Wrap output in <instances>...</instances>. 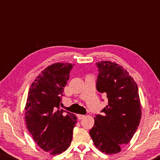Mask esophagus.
Segmentation results:
<instances>
[{
	"label": "esophagus",
	"mask_w": 160,
	"mask_h": 160,
	"mask_svg": "<svg viewBox=\"0 0 160 160\" xmlns=\"http://www.w3.org/2000/svg\"><path fill=\"white\" fill-rule=\"evenodd\" d=\"M77 117H78V119H84L85 116L84 115H82V114H78Z\"/></svg>",
	"instance_id": "34e87169"
}]
</instances>
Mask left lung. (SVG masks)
Returning a JSON list of instances; mask_svg holds the SVG:
<instances>
[{"label":"left lung","instance_id":"left-lung-1","mask_svg":"<svg viewBox=\"0 0 160 160\" xmlns=\"http://www.w3.org/2000/svg\"><path fill=\"white\" fill-rule=\"evenodd\" d=\"M98 73L96 87L108 98L102 115L94 118L89 135L95 146L105 154L121 152L134 135L141 119V107L136 82L128 71L114 62L96 63Z\"/></svg>","mask_w":160,"mask_h":160}]
</instances>
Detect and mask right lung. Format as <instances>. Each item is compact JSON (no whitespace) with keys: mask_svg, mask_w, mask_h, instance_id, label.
Returning a JSON list of instances; mask_svg holds the SVG:
<instances>
[{"mask_svg":"<svg viewBox=\"0 0 160 160\" xmlns=\"http://www.w3.org/2000/svg\"><path fill=\"white\" fill-rule=\"evenodd\" d=\"M73 64L57 62L46 68L30 86L25 108L26 125L41 149L60 154L70 146L77 121L60 109L61 96Z\"/></svg>","mask_w":160,"mask_h":160,"instance_id":"add662e5","label":"right lung"}]
</instances>
